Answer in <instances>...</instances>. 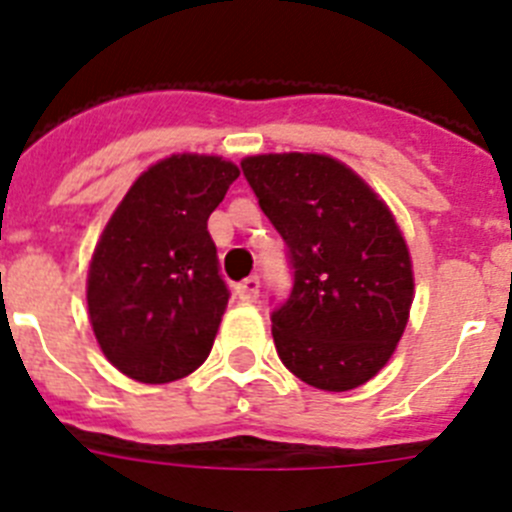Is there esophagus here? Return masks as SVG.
Wrapping results in <instances>:
<instances>
[{"instance_id":"34e87169","label":"esophagus","mask_w":512,"mask_h":512,"mask_svg":"<svg viewBox=\"0 0 512 512\" xmlns=\"http://www.w3.org/2000/svg\"><path fill=\"white\" fill-rule=\"evenodd\" d=\"M234 293L239 296V301L255 303L257 296H260V278H257V275H250V278H245L237 288H234Z\"/></svg>"}]
</instances>
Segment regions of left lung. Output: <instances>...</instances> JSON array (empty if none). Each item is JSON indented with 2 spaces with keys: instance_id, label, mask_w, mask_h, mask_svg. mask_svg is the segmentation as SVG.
<instances>
[{
  "instance_id": "1",
  "label": "left lung",
  "mask_w": 512,
  "mask_h": 512,
  "mask_svg": "<svg viewBox=\"0 0 512 512\" xmlns=\"http://www.w3.org/2000/svg\"><path fill=\"white\" fill-rule=\"evenodd\" d=\"M242 173L288 247L293 288L270 313L278 357L329 393L365 385L408 324L413 270L393 214L339 160L255 155Z\"/></svg>"
}]
</instances>
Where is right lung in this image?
Wrapping results in <instances>:
<instances>
[{
    "label": "right lung",
    "mask_w": 512,
    "mask_h": 512,
    "mask_svg": "<svg viewBox=\"0 0 512 512\" xmlns=\"http://www.w3.org/2000/svg\"><path fill=\"white\" fill-rule=\"evenodd\" d=\"M237 178L216 155H170L132 183L101 234L86 288L91 326L132 380H181L209 357L229 288L206 222Z\"/></svg>",
    "instance_id": "1"
}]
</instances>
